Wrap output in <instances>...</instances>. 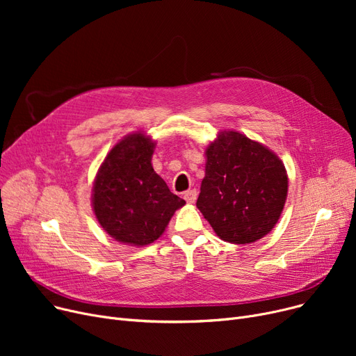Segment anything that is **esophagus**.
Segmentation results:
<instances>
[{"label": "esophagus", "instance_id": "34e87169", "mask_svg": "<svg viewBox=\"0 0 356 356\" xmlns=\"http://www.w3.org/2000/svg\"><path fill=\"white\" fill-rule=\"evenodd\" d=\"M183 197H184V200H186V202L193 203V202L196 200V197H197V192H196L195 189H192V191H188V192H184Z\"/></svg>", "mask_w": 356, "mask_h": 356}]
</instances>
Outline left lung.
I'll return each instance as SVG.
<instances>
[{"mask_svg": "<svg viewBox=\"0 0 356 356\" xmlns=\"http://www.w3.org/2000/svg\"><path fill=\"white\" fill-rule=\"evenodd\" d=\"M207 157L196 207L216 235L232 244H251L267 235L287 197L282 160L236 131L220 133Z\"/></svg>", "mask_w": 356, "mask_h": 356, "instance_id": "8db88e82", "label": "left lung"}]
</instances>
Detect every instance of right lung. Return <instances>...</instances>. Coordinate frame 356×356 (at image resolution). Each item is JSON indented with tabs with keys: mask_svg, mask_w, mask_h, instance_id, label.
Wrapping results in <instances>:
<instances>
[{
	"mask_svg": "<svg viewBox=\"0 0 356 356\" xmlns=\"http://www.w3.org/2000/svg\"><path fill=\"white\" fill-rule=\"evenodd\" d=\"M153 148L154 143L141 133L125 137L108 153L93 183L97 219L124 244H152L186 203L154 172Z\"/></svg>",
	"mask_w": 356,
	"mask_h": 356,
	"instance_id": "add662e5",
	"label": "right lung"
}]
</instances>
